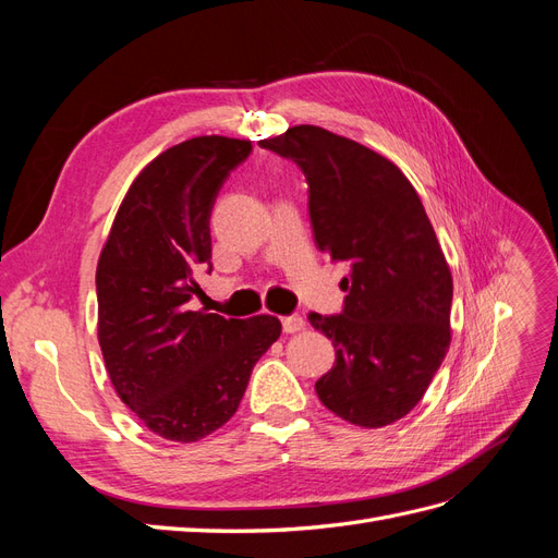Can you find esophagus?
I'll list each match as a JSON object with an SVG mask.
<instances>
[{
    "label": "esophagus",
    "mask_w": 558,
    "mask_h": 558,
    "mask_svg": "<svg viewBox=\"0 0 558 558\" xmlns=\"http://www.w3.org/2000/svg\"><path fill=\"white\" fill-rule=\"evenodd\" d=\"M281 326H283V332H300V330H305L307 320L302 318L300 314H291V316L281 318Z\"/></svg>",
    "instance_id": "esophagus-1"
}]
</instances>
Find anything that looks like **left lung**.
Wrapping results in <instances>:
<instances>
[{
    "instance_id": "obj_1",
    "label": "left lung",
    "mask_w": 558,
    "mask_h": 558,
    "mask_svg": "<svg viewBox=\"0 0 558 558\" xmlns=\"http://www.w3.org/2000/svg\"><path fill=\"white\" fill-rule=\"evenodd\" d=\"M260 146L298 162L316 246L351 267L342 314H310L335 347L316 396L361 428L396 424L424 398L451 342V269L421 197L396 162L318 125Z\"/></svg>"
}]
</instances>
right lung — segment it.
I'll use <instances>...</instances> for the list:
<instances>
[{"mask_svg": "<svg viewBox=\"0 0 558 558\" xmlns=\"http://www.w3.org/2000/svg\"><path fill=\"white\" fill-rule=\"evenodd\" d=\"M248 140L205 134L162 150L130 183L97 260V340L109 379L142 424L197 442L238 412L277 316L223 318L189 302L211 265L209 216Z\"/></svg>", "mask_w": 558, "mask_h": 558, "instance_id": "right-lung-1", "label": "right lung"}]
</instances>
